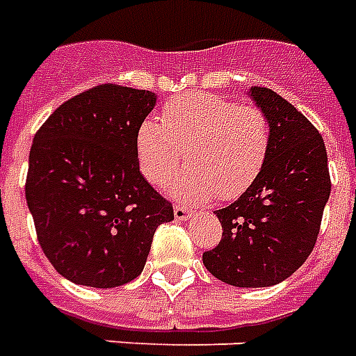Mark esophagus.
<instances>
[{
  "label": "esophagus",
  "mask_w": 356,
  "mask_h": 356,
  "mask_svg": "<svg viewBox=\"0 0 356 356\" xmlns=\"http://www.w3.org/2000/svg\"><path fill=\"white\" fill-rule=\"evenodd\" d=\"M173 216H175V220H179V222H186V220H190V218L194 216V211H190L188 207L175 205L173 207Z\"/></svg>",
  "instance_id": "esophagus-1"
}]
</instances>
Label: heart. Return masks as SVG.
<instances>
[{"instance_id":"obj_1","label":"heart","mask_w":356,"mask_h":356,"mask_svg":"<svg viewBox=\"0 0 356 356\" xmlns=\"http://www.w3.org/2000/svg\"><path fill=\"white\" fill-rule=\"evenodd\" d=\"M268 149L266 114L211 92L173 97L162 122L144 120L136 133L142 173L156 186L177 172L184 156L188 170L168 188L184 203H203L218 194L222 200L238 197L260 173Z\"/></svg>"}]
</instances>
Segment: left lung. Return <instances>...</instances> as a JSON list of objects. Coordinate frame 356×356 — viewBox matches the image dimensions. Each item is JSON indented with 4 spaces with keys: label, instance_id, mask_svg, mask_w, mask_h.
<instances>
[{
    "label": "left lung",
    "instance_id": "1",
    "mask_svg": "<svg viewBox=\"0 0 356 356\" xmlns=\"http://www.w3.org/2000/svg\"><path fill=\"white\" fill-rule=\"evenodd\" d=\"M248 96L270 123V149L251 186L216 211L222 242L203 264L225 284L262 288L288 279L312 253L331 177L321 134L292 103L262 86Z\"/></svg>",
    "mask_w": 356,
    "mask_h": 356
}]
</instances>
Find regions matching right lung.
I'll return each mask as SVG.
<instances>
[{
    "label": "right lung",
    "mask_w": 356,
    "mask_h": 356,
    "mask_svg": "<svg viewBox=\"0 0 356 356\" xmlns=\"http://www.w3.org/2000/svg\"><path fill=\"white\" fill-rule=\"evenodd\" d=\"M156 94L99 85L63 103L33 138L25 200L53 268L114 288L142 273L173 207L140 172L136 133Z\"/></svg>",
    "instance_id": "add662e5"
}]
</instances>
